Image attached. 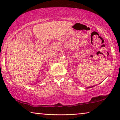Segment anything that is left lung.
Returning a JSON list of instances; mask_svg holds the SVG:
<instances>
[{
	"mask_svg": "<svg viewBox=\"0 0 120 120\" xmlns=\"http://www.w3.org/2000/svg\"><path fill=\"white\" fill-rule=\"evenodd\" d=\"M93 87V86H92V87H88V88H90V87Z\"/></svg>",
	"mask_w": 120,
	"mask_h": 120,
	"instance_id": "8db88e82",
	"label": "left lung"
}]
</instances>
